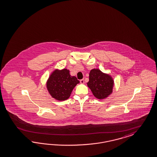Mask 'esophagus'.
I'll list each match as a JSON object with an SVG mask.
<instances>
[{
	"instance_id": "1",
	"label": "esophagus",
	"mask_w": 157,
	"mask_h": 157,
	"mask_svg": "<svg viewBox=\"0 0 157 157\" xmlns=\"http://www.w3.org/2000/svg\"><path fill=\"white\" fill-rule=\"evenodd\" d=\"M80 81L81 84H84V79H81V80H80Z\"/></svg>"
}]
</instances>
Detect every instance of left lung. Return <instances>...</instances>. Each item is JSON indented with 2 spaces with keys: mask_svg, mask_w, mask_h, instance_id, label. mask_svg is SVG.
<instances>
[{
  "mask_svg": "<svg viewBox=\"0 0 157 157\" xmlns=\"http://www.w3.org/2000/svg\"><path fill=\"white\" fill-rule=\"evenodd\" d=\"M87 86L97 98L101 99L108 97L112 93L113 80L109 75L94 69L90 72Z\"/></svg>",
  "mask_w": 157,
  "mask_h": 157,
  "instance_id": "left-lung-1",
  "label": "left lung"
}]
</instances>
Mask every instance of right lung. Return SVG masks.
I'll return each mask as SVG.
<instances>
[{"label":"right lung","mask_w":157,"mask_h":157,"mask_svg":"<svg viewBox=\"0 0 157 157\" xmlns=\"http://www.w3.org/2000/svg\"><path fill=\"white\" fill-rule=\"evenodd\" d=\"M80 82L75 76H71L66 69L55 70L49 77L47 89L53 98L58 101L69 98L73 88Z\"/></svg>","instance_id":"right-lung-1"}]
</instances>
